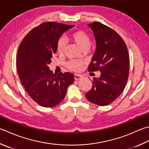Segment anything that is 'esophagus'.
I'll return each instance as SVG.
<instances>
[{
    "instance_id": "esophagus-1",
    "label": "esophagus",
    "mask_w": 149,
    "mask_h": 149,
    "mask_svg": "<svg viewBox=\"0 0 149 149\" xmlns=\"http://www.w3.org/2000/svg\"><path fill=\"white\" fill-rule=\"evenodd\" d=\"M81 78H82V75H79V74H75V75H74V79H75V81L80 80Z\"/></svg>"
}]
</instances>
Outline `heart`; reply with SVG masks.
Returning a JSON list of instances; mask_svg holds the SVG:
<instances>
[{
  "label": "heart",
  "mask_w": 149,
  "mask_h": 149,
  "mask_svg": "<svg viewBox=\"0 0 149 149\" xmlns=\"http://www.w3.org/2000/svg\"><path fill=\"white\" fill-rule=\"evenodd\" d=\"M71 39L82 50L88 49L90 45V37L86 32L82 30H78L73 33ZM67 42L65 39L61 38L57 42V51L59 54H63L65 51ZM83 62L77 60H71L66 63V67L70 70L78 72L82 68Z\"/></svg>",
  "instance_id": "1"
}]
</instances>
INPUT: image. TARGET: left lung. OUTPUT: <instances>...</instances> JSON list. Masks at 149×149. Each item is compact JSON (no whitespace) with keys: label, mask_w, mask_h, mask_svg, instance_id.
<instances>
[{"label":"left lung","mask_w":149,"mask_h":149,"mask_svg":"<svg viewBox=\"0 0 149 149\" xmlns=\"http://www.w3.org/2000/svg\"><path fill=\"white\" fill-rule=\"evenodd\" d=\"M96 42V48L89 72L100 70L101 75L94 78L92 87L85 94L91 103L106 106L116 100L123 91L129 73L127 45L116 32L100 22L88 24Z\"/></svg>","instance_id":"8db88e82"}]
</instances>
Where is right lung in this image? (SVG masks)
Masks as SVG:
<instances>
[{"mask_svg":"<svg viewBox=\"0 0 149 149\" xmlns=\"http://www.w3.org/2000/svg\"><path fill=\"white\" fill-rule=\"evenodd\" d=\"M75 25L55 22L42 23L31 30L20 42L17 68L20 81L32 100L44 107H53L65 98L74 81L71 73L54 74L49 68L63 33Z\"/></svg>","mask_w":149,"mask_h":149,"instance_id":"obj_1","label":"right lung"}]
</instances>
